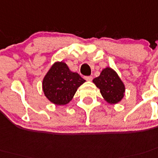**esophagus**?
I'll return each mask as SVG.
<instances>
[{
  "instance_id": "34e87169",
  "label": "esophagus",
  "mask_w": 158,
  "mask_h": 158,
  "mask_svg": "<svg viewBox=\"0 0 158 158\" xmlns=\"http://www.w3.org/2000/svg\"><path fill=\"white\" fill-rule=\"evenodd\" d=\"M85 79L87 80V81H91V80H92V77L87 76V77H85Z\"/></svg>"
}]
</instances>
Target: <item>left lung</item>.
Returning <instances> with one entry per match:
<instances>
[{"label": "left lung", "instance_id": "1", "mask_svg": "<svg viewBox=\"0 0 158 158\" xmlns=\"http://www.w3.org/2000/svg\"><path fill=\"white\" fill-rule=\"evenodd\" d=\"M100 91L102 96L110 104H116L124 96L125 86L116 71L108 67L92 80Z\"/></svg>", "mask_w": 158, "mask_h": 158}]
</instances>
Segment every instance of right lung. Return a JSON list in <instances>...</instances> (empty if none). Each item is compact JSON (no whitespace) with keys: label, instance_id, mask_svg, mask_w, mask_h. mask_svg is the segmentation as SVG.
Returning a JSON list of instances; mask_svg holds the SVG:
<instances>
[{"label":"right lung","instance_id":"add662e5","mask_svg":"<svg viewBox=\"0 0 158 158\" xmlns=\"http://www.w3.org/2000/svg\"><path fill=\"white\" fill-rule=\"evenodd\" d=\"M85 80L72 72L65 62H55L42 80V91L49 101L55 105H66Z\"/></svg>","mask_w":158,"mask_h":158}]
</instances>
